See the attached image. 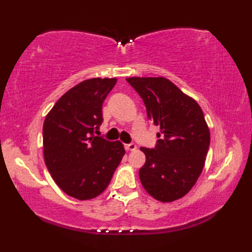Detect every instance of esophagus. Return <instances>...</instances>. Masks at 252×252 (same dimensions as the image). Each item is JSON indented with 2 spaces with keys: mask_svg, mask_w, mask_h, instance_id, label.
I'll return each mask as SVG.
<instances>
[{
  "mask_svg": "<svg viewBox=\"0 0 252 252\" xmlns=\"http://www.w3.org/2000/svg\"><path fill=\"white\" fill-rule=\"evenodd\" d=\"M126 151H130V152L135 151V149H136V145H135V144H133V143L126 144Z\"/></svg>",
  "mask_w": 252,
  "mask_h": 252,
  "instance_id": "1",
  "label": "esophagus"
}]
</instances>
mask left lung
Here are the masks:
<instances>
[{
    "label": "left lung",
    "mask_w": 252,
    "mask_h": 252,
    "mask_svg": "<svg viewBox=\"0 0 252 252\" xmlns=\"http://www.w3.org/2000/svg\"><path fill=\"white\" fill-rule=\"evenodd\" d=\"M146 106L147 116L160 126L155 148L141 147L145 164L140 180L149 195L161 202L184 197L202 172L210 131L197 101L163 77L126 78Z\"/></svg>",
    "instance_id": "obj_1"
}]
</instances>
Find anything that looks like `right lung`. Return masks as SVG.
I'll return each mask as SVG.
<instances>
[{
  "label": "right lung",
  "instance_id": "obj_1",
  "mask_svg": "<svg viewBox=\"0 0 252 252\" xmlns=\"http://www.w3.org/2000/svg\"><path fill=\"white\" fill-rule=\"evenodd\" d=\"M116 78H92L78 83L56 101L43 125L47 170L58 187L79 200L103 192L126 151L93 132L103 122L101 107Z\"/></svg>",
  "mask_w": 252,
  "mask_h": 252
}]
</instances>
